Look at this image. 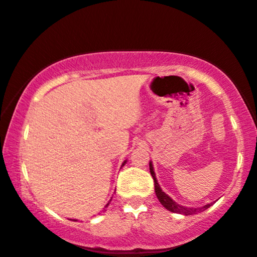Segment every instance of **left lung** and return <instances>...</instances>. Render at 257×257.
Listing matches in <instances>:
<instances>
[{
  "label": "left lung",
  "mask_w": 257,
  "mask_h": 257,
  "mask_svg": "<svg viewBox=\"0 0 257 257\" xmlns=\"http://www.w3.org/2000/svg\"><path fill=\"white\" fill-rule=\"evenodd\" d=\"M150 173H151V175L153 178V182H155L156 196H157V198L159 202H161V204L163 205L166 209H168L169 211H172V213L182 214V215H185V216H187V215L202 213V211H204L205 209H208L209 206L213 205V203H209V204H205L203 206H197V208H188V206L178 204V203L174 202V200L170 198V197L168 196L166 192H163V190L161 188V186H159L158 181H157V178H156L155 170H153L152 162H150Z\"/></svg>",
  "instance_id": "8db88e82"
}]
</instances>
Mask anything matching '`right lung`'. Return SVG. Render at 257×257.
Instances as JSON below:
<instances>
[{
  "mask_svg": "<svg viewBox=\"0 0 257 257\" xmlns=\"http://www.w3.org/2000/svg\"><path fill=\"white\" fill-rule=\"evenodd\" d=\"M125 163H126V161H124V162H123V163H122V167H123V166H124V164H125ZM108 204H110V202H108V203H107V204H106V206H105V208H107V205H108ZM75 221H77V220H75Z\"/></svg>",
  "mask_w": 257,
  "mask_h": 257,
  "instance_id": "add662e5",
  "label": "right lung"
}]
</instances>
